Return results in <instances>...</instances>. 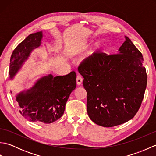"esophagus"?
Wrapping results in <instances>:
<instances>
[{"label":"esophagus","mask_w":156,"mask_h":156,"mask_svg":"<svg viewBox=\"0 0 156 156\" xmlns=\"http://www.w3.org/2000/svg\"><path fill=\"white\" fill-rule=\"evenodd\" d=\"M82 82H83V78H82L80 76H78L77 77H76V84L78 86H80L82 84Z\"/></svg>","instance_id":"34e87169"}]
</instances>
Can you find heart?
I'll return each mask as SVG.
<instances>
[{
	"label": "heart",
	"instance_id": "heart-1",
	"mask_svg": "<svg viewBox=\"0 0 156 156\" xmlns=\"http://www.w3.org/2000/svg\"><path fill=\"white\" fill-rule=\"evenodd\" d=\"M101 45H102V42H97V44H94V45L93 46V48H92V49H90V51H89L88 52V54H89V55H90V54H92V53H93L94 51H96V50H97V49H98L99 48H101ZM84 47V46H83V47L82 48H81V49H82Z\"/></svg>",
	"mask_w": 156,
	"mask_h": 156
}]
</instances>
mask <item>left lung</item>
Returning <instances> with one entry per match:
<instances>
[{
  "instance_id": "obj_1",
  "label": "left lung",
  "mask_w": 156,
  "mask_h": 156,
  "mask_svg": "<svg viewBox=\"0 0 156 156\" xmlns=\"http://www.w3.org/2000/svg\"><path fill=\"white\" fill-rule=\"evenodd\" d=\"M143 63L142 54L125 36L118 54L96 53L79 66L87 92L88 115L94 123L111 127L134 117L147 86Z\"/></svg>"
}]
</instances>
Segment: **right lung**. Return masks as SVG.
<instances>
[{
    "instance_id": "obj_1",
    "label": "right lung",
    "mask_w": 156,
    "mask_h": 156,
    "mask_svg": "<svg viewBox=\"0 0 156 156\" xmlns=\"http://www.w3.org/2000/svg\"><path fill=\"white\" fill-rule=\"evenodd\" d=\"M42 31L30 34L16 46L10 59V79L15 77L34 49L41 45ZM76 87V74H49L35 82L34 87L16 96L19 111L29 121L49 124L63 115L66 102Z\"/></svg>"
}]
</instances>
